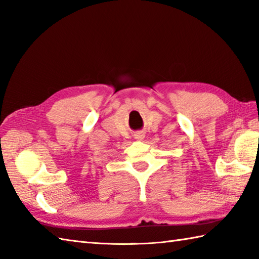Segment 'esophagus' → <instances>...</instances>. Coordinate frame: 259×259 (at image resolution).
<instances>
[{
  "label": "esophagus",
  "mask_w": 259,
  "mask_h": 259,
  "mask_svg": "<svg viewBox=\"0 0 259 259\" xmlns=\"http://www.w3.org/2000/svg\"><path fill=\"white\" fill-rule=\"evenodd\" d=\"M135 138H136V139H138V140L144 139V138H145V134H144V133H141V131H140V133H137V134H136V136H135Z\"/></svg>",
  "instance_id": "1"
}]
</instances>
